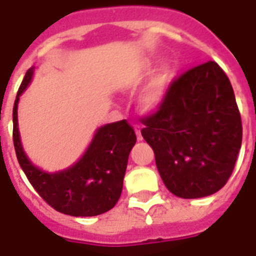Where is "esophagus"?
<instances>
[{
  "instance_id": "esophagus-1",
  "label": "esophagus",
  "mask_w": 256,
  "mask_h": 256,
  "mask_svg": "<svg viewBox=\"0 0 256 256\" xmlns=\"http://www.w3.org/2000/svg\"><path fill=\"white\" fill-rule=\"evenodd\" d=\"M134 132H136V136H137V140H138V141H142V140H144V137H142V134H141L140 126H134Z\"/></svg>"
}]
</instances>
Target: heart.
Instances as JSON below:
<instances>
[{"instance_id": "heart-1", "label": "heart", "mask_w": 256, "mask_h": 256, "mask_svg": "<svg viewBox=\"0 0 256 256\" xmlns=\"http://www.w3.org/2000/svg\"><path fill=\"white\" fill-rule=\"evenodd\" d=\"M172 78H173V68L169 64L162 65L140 96L138 106L142 112H151L159 108L166 96ZM138 79L140 78H136L132 82V86L138 82Z\"/></svg>"}]
</instances>
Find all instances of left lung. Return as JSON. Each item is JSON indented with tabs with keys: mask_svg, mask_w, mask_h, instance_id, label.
I'll return each instance as SVG.
<instances>
[{
	"mask_svg": "<svg viewBox=\"0 0 256 256\" xmlns=\"http://www.w3.org/2000/svg\"><path fill=\"white\" fill-rule=\"evenodd\" d=\"M166 188L182 198L216 194L234 172L242 123L230 79L216 62L187 70L164 101L141 119Z\"/></svg>",
	"mask_w": 256,
	"mask_h": 256,
	"instance_id": "8db88e82",
	"label": "left lung"
}]
</instances>
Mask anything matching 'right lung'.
<instances>
[{
	"label": "right lung",
	"instance_id": "1",
	"mask_svg": "<svg viewBox=\"0 0 256 256\" xmlns=\"http://www.w3.org/2000/svg\"><path fill=\"white\" fill-rule=\"evenodd\" d=\"M34 68L26 72L12 108V138L18 162L38 195L62 214L94 216L115 206L122 190L126 162L136 144V133L128 122L100 126L84 155L70 168L46 173L32 164L22 150L18 128V104L33 76Z\"/></svg>",
	"mask_w": 256,
	"mask_h": 256
}]
</instances>
